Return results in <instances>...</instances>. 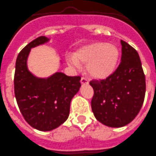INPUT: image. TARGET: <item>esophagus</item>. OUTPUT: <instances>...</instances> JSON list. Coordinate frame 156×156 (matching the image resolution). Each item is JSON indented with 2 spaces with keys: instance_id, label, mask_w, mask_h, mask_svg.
Returning <instances> with one entry per match:
<instances>
[{
  "instance_id": "1",
  "label": "esophagus",
  "mask_w": 156,
  "mask_h": 156,
  "mask_svg": "<svg viewBox=\"0 0 156 156\" xmlns=\"http://www.w3.org/2000/svg\"><path fill=\"white\" fill-rule=\"evenodd\" d=\"M80 83L82 84H87L89 83V80L87 79V78H85V77H82L80 80Z\"/></svg>"
}]
</instances>
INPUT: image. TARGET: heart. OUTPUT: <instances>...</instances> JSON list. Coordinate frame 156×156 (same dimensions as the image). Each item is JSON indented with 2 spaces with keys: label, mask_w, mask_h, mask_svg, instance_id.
<instances>
[{
  "label": "heart",
  "mask_w": 156,
  "mask_h": 156,
  "mask_svg": "<svg viewBox=\"0 0 156 156\" xmlns=\"http://www.w3.org/2000/svg\"><path fill=\"white\" fill-rule=\"evenodd\" d=\"M73 57H68L67 62L72 66L78 63L87 64L89 73L96 78H106L115 69L119 58V51L113 45L94 42L77 49Z\"/></svg>",
  "instance_id": "heart-1"
}]
</instances>
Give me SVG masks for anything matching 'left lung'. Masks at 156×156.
<instances>
[{"mask_svg":"<svg viewBox=\"0 0 156 156\" xmlns=\"http://www.w3.org/2000/svg\"><path fill=\"white\" fill-rule=\"evenodd\" d=\"M121 62L105 80L90 81L93 88L91 107L99 122L122 127L140 111L146 95V76L136 49L121 40Z\"/></svg>","mask_w":156,"mask_h":156,"instance_id":"obj_1","label":"left lung"}]
</instances>
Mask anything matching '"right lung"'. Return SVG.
I'll return each mask as SVG.
<instances>
[{"label": "right lung", "mask_w": 156, "mask_h": 156, "mask_svg": "<svg viewBox=\"0 0 156 156\" xmlns=\"http://www.w3.org/2000/svg\"><path fill=\"white\" fill-rule=\"evenodd\" d=\"M48 40L39 37L22 49L16 60L14 79L19 109L27 122L40 131L54 129L67 119L71 99L81 86L80 76L56 73L47 79H38L28 71L27 59L30 49Z\"/></svg>", "instance_id": "1"}]
</instances>
